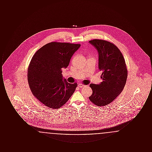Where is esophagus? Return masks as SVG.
I'll use <instances>...</instances> for the list:
<instances>
[{
	"label": "esophagus",
	"instance_id": "esophagus-1",
	"mask_svg": "<svg viewBox=\"0 0 152 152\" xmlns=\"http://www.w3.org/2000/svg\"><path fill=\"white\" fill-rule=\"evenodd\" d=\"M78 87L81 88L86 87V86H85V85H83V84H78Z\"/></svg>",
	"mask_w": 152,
	"mask_h": 152
}]
</instances>
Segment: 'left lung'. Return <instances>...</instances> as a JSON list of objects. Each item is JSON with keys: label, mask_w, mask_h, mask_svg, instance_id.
I'll return each instance as SVG.
<instances>
[{"label": "left lung", "mask_w": 152, "mask_h": 152, "mask_svg": "<svg viewBox=\"0 0 152 152\" xmlns=\"http://www.w3.org/2000/svg\"><path fill=\"white\" fill-rule=\"evenodd\" d=\"M89 42L98 51L99 68L102 72L101 83L89 85L92 94L89 99L96 105L105 106L123 91L128 76L126 65L122 53L114 44L101 39Z\"/></svg>", "instance_id": "1"}]
</instances>
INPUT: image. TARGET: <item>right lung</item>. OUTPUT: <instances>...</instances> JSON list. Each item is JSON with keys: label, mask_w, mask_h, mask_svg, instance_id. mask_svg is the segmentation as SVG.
<instances>
[{"label": "right lung", "mask_w": 152, "mask_h": 152, "mask_svg": "<svg viewBox=\"0 0 152 152\" xmlns=\"http://www.w3.org/2000/svg\"><path fill=\"white\" fill-rule=\"evenodd\" d=\"M80 44L51 42L36 51L29 63L27 79L33 95L52 109L63 106L74 93L77 84L63 79L66 68Z\"/></svg>", "instance_id": "1"}]
</instances>
